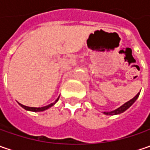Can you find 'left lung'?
I'll return each instance as SVG.
<instances>
[{"mask_svg": "<svg viewBox=\"0 0 150 150\" xmlns=\"http://www.w3.org/2000/svg\"><path fill=\"white\" fill-rule=\"evenodd\" d=\"M139 93L137 94V95L134 98H132L131 100L128 101L127 103H125L124 104H123L122 106H120L119 108H118L117 109H115V110H112L111 112H103L104 114H106V115H116V114H119V113H122V112H124V111H126L129 108L134 102L136 101V99L139 98Z\"/></svg>", "mask_w": 150, "mask_h": 150, "instance_id": "1", "label": "left lung"}]
</instances>
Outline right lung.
Wrapping results in <instances>:
<instances>
[{"mask_svg":"<svg viewBox=\"0 0 150 150\" xmlns=\"http://www.w3.org/2000/svg\"><path fill=\"white\" fill-rule=\"evenodd\" d=\"M59 99V97L57 98V99L55 101L54 103H51L49 105H47V106L45 107H42V108H33V107H27L25 106V105H23V104H21V103H19V105L21 107H22L24 109H26V110H28V111H32V112H41V111H44V110H47V109H48L49 108H51L52 106H53L55 103L58 101Z\"/></svg>","mask_w":150,"mask_h":150,"instance_id":"add662e5","label":"right lung"}]
</instances>
